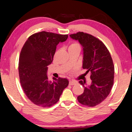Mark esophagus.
<instances>
[{"label": "esophagus", "instance_id": "1", "mask_svg": "<svg viewBox=\"0 0 132 132\" xmlns=\"http://www.w3.org/2000/svg\"><path fill=\"white\" fill-rule=\"evenodd\" d=\"M77 82H76V81H73V80H70L69 82V84L70 85H75L77 84Z\"/></svg>", "mask_w": 132, "mask_h": 132}]
</instances>
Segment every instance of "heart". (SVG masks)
I'll return each instance as SVG.
<instances>
[{
    "mask_svg": "<svg viewBox=\"0 0 132 132\" xmlns=\"http://www.w3.org/2000/svg\"><path fill=\"white\" fill-rule=\"evenodd\" d=\"M76 47H80V45L77 42H72L69 45V48H76ZM77 67L76 66L75 68H74V69H77Z\"/></svg>",
    "mask_w": 132,
    "mask_h": 132,
    "instance_id": "1",
    "label": "heart"
}]
</instances>
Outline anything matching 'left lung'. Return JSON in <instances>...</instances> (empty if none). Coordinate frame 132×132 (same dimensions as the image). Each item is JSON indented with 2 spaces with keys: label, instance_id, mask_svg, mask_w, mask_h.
Instances as JSON below:
<instances>
[{
  "label": "left lung",
  "instance_id": "8db88e82",
  "mask_svg": "<svg viewBox=\"0 0 132 132\" xmlns=\"http://www.w3.org/2000/svg\"><path fill=\"white\" fill-rule=\"evenodd\" d=\"M70 36L83 46V68L91 73L90 85L85 86V80L79 82L85 89L77 100L83 105L94 107L105 100L112 88L115 73L112 59L104 43L91 34L79 32Z\"/></svg>",
  "mask_w": 132,
  "mask_h": 132
}]
</instances>
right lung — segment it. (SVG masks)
<instances>
[{"label":"right lung","mask_w":132,"mask_h":132,"mask_svg":"<svg viewBox=\"0 0 132 132\" xmlns=\"http://www.w3.org/2000/svg\"><path fill=\"white\" fill-rule=\"evenodd\" d=\"M68 35L42 31L30 35L23 45L19 62L20 82L27 97L36 105L48 108L56 103L69 82L53 77L48 80L47 66L52 62L56 46Z\"/></svg>","instance_id":"add662e5"}]
</instances>
